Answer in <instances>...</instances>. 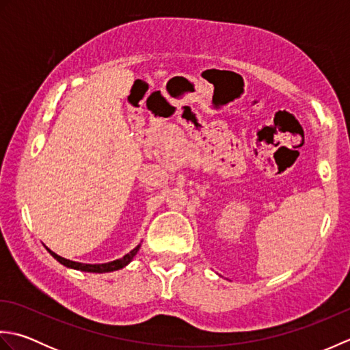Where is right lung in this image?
Returning <instances> with one entry per match:
<instances>
[{
  "label": "right lung",
  "instance_id": "1",
  "mask_svg": "<svg viewBox=\"0 0 350 350\" xmlns=\"http://www.w3.org/2000/svg\"><path fill=\"white\" fill-rule=\"evenodd\" d=\"M141 247V243H138L135 248H133L132 251H129L128 254L123 256L122 258H117V260H113V262H108V263H96V265H90V263H78V262H72V260H68L64 258L62 256L55 254L54 251H51L48 247H44L48 250L49 254L54 257L57 262H60L63 266L66 267H70V269H77V271H83V272H93V273H105V272H113V271H118L122 269V267L128 266L132 258L137 256V252Z\"/></svg>",
  "mask_w": 350,
  "mask_h": 350
}]
</instances>
